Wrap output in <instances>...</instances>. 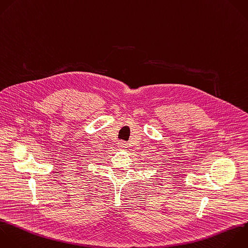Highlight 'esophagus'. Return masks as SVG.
Wrapping results in <instances>:
<instances>
[{
  "label": "esophagus",
  "mask_w": 248,
  "mask_h": 248,
  "mask_svg": "<svg viewBox=\"0 0 248 248\" xmlns=\"http://www.w3.org/2000/svg\"><path fill=\"white\" fill-rule=\"evenodd\" d=\"M127 143L126 142H124V141H120V142H118V147H120V148H127Z\"/></svg>",
  "instance_id": "obj_1"
}]
</instances>
